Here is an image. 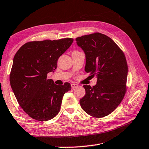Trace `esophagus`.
I'll list each match as a JSON object with an SVG mask.
<instances>
[{"label": "esophagus", "instance_id": "esophagus-1", "mask_svg": "<svg viewBox=\"0 0 149 149\" xmlns=\"http://www.w3.org/2000/svg\"><path fill=\"white\" fill-rule=\"evenodd\" d=\"M78 86H79V85H78L77 84H75V83H72V85H71L72 88H73V89H74V88H77Z\"/></svg>", "mask_w": 149, "mask_h": 149}]
</instances>
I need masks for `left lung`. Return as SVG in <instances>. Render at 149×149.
Returning a JSON list of instances; mask_svg holds the SVG:
<instances>
[{
    "label": "left lung",
    "instance_id": "1",
    "mask_svg": "<svg viewBox=\"0 0 149 149\" xmlns=\"http://www.w3.org/2000/svg\"><path fill=\"white\" fill-rule=\"evenodd\" d=\"M75 41L85 53V72L98 78L93 87L83 85L86 93L79 100L81 107L92 117H105L118 107L126 93L125 55L111 38L99 32L78 37Z\"/></svg>",
    "mask_w": 149,
    "mask_h": 149
}]
</instances>
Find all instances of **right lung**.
I'll use <instances>...</instances> for the list:
<instances>
[{"mask_svg":"<svg viewBox=\"0 0 149 149\" xmlns=\"http://www.w3.org/2000/svg\"><path fill=\"white\" fill-rule=\"evenodd\" d=\"M72 38L30 42L13 58L10 82L16 99L29 117L39 121L58 114L64 94L71 90L69 83L56 85L47 75L56 68L58 58L71 46Z\"/></svg>","mask_w":149,"mask_h":149,"instance_id":"right-lung-1","label":"right lung"}]
</instances>
